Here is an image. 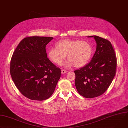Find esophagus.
<instances>
[{
	"instance_id": "1",
	"label": "esophagus",
	"mask_w": 128,
	"mask_h": 128,
	"mask_svg": "<svg viewBox=\"0 0 128 128\" xmlns=\"http://www.w3.org/2000/svg\"><path fill=\"white\" fill-rule=\"evenodd\" d=\"M67 72V71L66 70H65V69H62V70H61V74H65Z\"/></svg>"
}]
</instances>
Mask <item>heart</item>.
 Segmentation results:
<instances>
[{
    "instance_id": "heart-1",
    "label": "heart",
    "mask_w": 128,
    "mask_h": 128,
    "mask_svg": "<svg viewBox=\"0 0 128 128\" xmlns=\"http://www.w3.org/2000/svg\"><path fill=\"white\" fill-rule=\"evenodd\" d=\"M92 54V47L87 42L65 39L58 42L56 48H50L48 56L53 63L60 65L67 55L68 61L65 64L66 66L74 65L76 67H80L88 63Z\"/></svg>"
}]
</instances>
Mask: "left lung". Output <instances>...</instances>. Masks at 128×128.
<instances>
[{
    "label": "left lung",
    "instance_id": "left-lung-1",
    "mask_svg": "<svg viewBox=\"0 0 128 128\" xmlns=\"http://www.w3.org/2000/svg\"><path fill=\"white\" fill-rule=\"evenodd\" d=\"M94 37L96 50L91 61L74 71L75 85L78 94L91 98L105 92L116 73L117 59L111 42L98 36Z\"/></svg>",
    "mask_w": 128,
    "mask_h": 128
}]
</instances>
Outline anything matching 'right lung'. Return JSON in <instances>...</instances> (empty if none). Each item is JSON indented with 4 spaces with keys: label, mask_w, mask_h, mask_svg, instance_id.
Here are the masks:
<instances>
[{
    "label": "right lung",
    "mask_w": 128,
    "mask_h": 128,
    "mask_svg": "<svg viewBox=\"0 0 128 128\" xmlns=\"http://www.w3.org/2000/svg\"><path fill=\"white\" fill-rule=\"evenodd\" d=\"M51 37H26L11 58L10 74L21 94L34 100L48 98L61 77V69L47 57L45 47Z\"/></svg>",
    "instance_id": "1"
}]
</instances>
